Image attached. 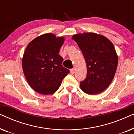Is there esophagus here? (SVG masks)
<instances>
[{
  "mask_svg": "<svg viewBox=\"0 0 134 134\" xmlns=\"http://www.w3.org/2000/svg\"><path fill=\"white\" fill-rule=\"evenodd\" d=\"M70 72H71V74H74V72H75V70H74V68L71 69H70Z\"/></svg>",
  "mask_w": 134,
  "mask_h": 134,
  "instance_id": "1",
  "label": "esophagus"
}]
</instances>
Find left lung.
<instances>
[{
	"label": "left lung",
	"mask_w": 134,
	"mask_h": 134,
	"mask_svg": "<svg viewBox=\"0 0 134 134\" xmlns=\"http://www.w3.org/2000/svg\"><path fill=\"white\" fill-rule=\"evenodd\" d=\"M85 58L87 77L80 82L82 91L89 94H98L112 81L118 65V57L112 43L105 36L94 33L74 35Z\"/></svg>",
	"instance_id": "1"
}]
</instances>
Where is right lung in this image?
<instances>
[{"instance_id":"add662e5","label":"right lung","mask_w":134,"mask_h":134,"mask_svg":"<svg viewBox=\"0 0 134 134\" xmlns=\"http://www.w3.org/2000/svg\"><path fill=\"white\" fill-rule=\"evenodd\" d=\"M64 40L63 37L46 34L32 40L25 49L22 61L24 73L32 88L38 93H54L69 73L58 54Z\"/></svg>"}]
</instances>
